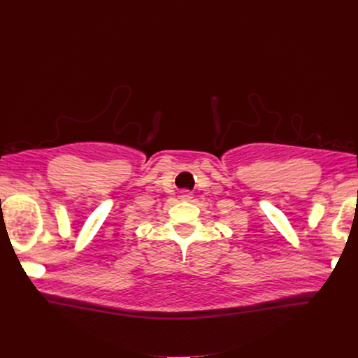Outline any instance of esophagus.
<instances>
[{
  "label": "esophagus",
  "instance_id": "esophagus-1",
  "mask_svg": "<svg viewBox=\"0 0 358 358\" xmlns=\"http://www.w3.org/2000/svg\"><path fill=\"white\" fill-rule=\"evenodd\" d=\"M180 198L184 199V201H189L192 196H191V192L188 189H182L181 194H180Z\"/></svg>",
  "mask_w": 358,
  "mask_h": 358
}]
</instances>
